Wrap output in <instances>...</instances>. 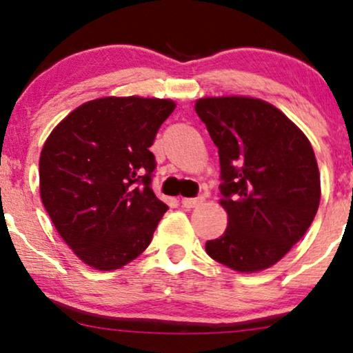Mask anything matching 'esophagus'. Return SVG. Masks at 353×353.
<instances>
[{
	"label": "esophagus",
	"instance_id": "obj_1",
	"mask_svg": "<svg viewBox=\"0 0 353 353\" xmlns=\"http://www.w3.org/2000/svg\"><path fill=\"white\" fill-rule=\"evenodd\" d=\"M202 197H185V199H181V204L183 207H186V209H194L199 204H202Z\"/></svg>",
	"mask_w": 353,
	"mask_h": 353
}]
</instances>
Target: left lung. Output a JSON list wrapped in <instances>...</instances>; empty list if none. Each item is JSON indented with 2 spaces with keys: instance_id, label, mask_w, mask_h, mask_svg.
I'll list each match as a JSON object with an SVG mask.
<instances>
[{
  "instance_id": "obj_1",
  "label": "left lung",
  "mask_w": 353,
  "mask_h": 353,
  "mask_svg": "<svg viewBox=\"0 0 353 353\" xmlns=\"http://www.w3.org/2000/svg\"><path fill=\"white\" fill-rule=\"evenodd\" d=\"M196 114L219 148L220 204L228 212V228L207 241V254L236 272L272 267L307 233L320 205L312 144L262 99L202 98Z\"/></svg>"
}]
</instances>
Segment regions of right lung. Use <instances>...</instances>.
<instances>
[{"mask_svg":"<svg viewBox=\"0 0 353 353\" xmlns=\"http://www.w3.org/2000/svg\"><path fill=\"white\" fill-rule=\"evenodd\" d=\"M175 103L101 98L70 112L40 156V194L57 233L101 272L137 259L168 207L152 191L149 151Z\"/></svg>","mask_w":353,"mask_h":353,"instance_id":"1","label":"right lung"}]
</instances>
